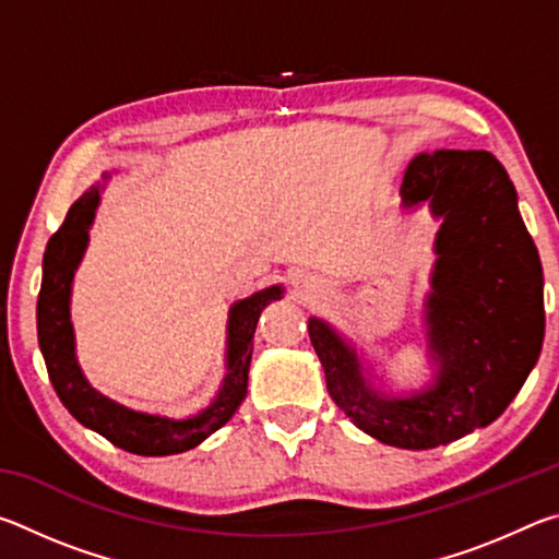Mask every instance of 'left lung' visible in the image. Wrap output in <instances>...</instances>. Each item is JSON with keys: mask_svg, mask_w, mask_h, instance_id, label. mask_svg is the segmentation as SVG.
Masks as SVG:
<instances>
[{"mask_svg": "<svg viewBox=\"0 0 559 559\" xmlns=\"http://www.w3.org/2000/svg\"><path fill=\"white\" fill-rule=\"evenodd\" d=\"M421 204L441 222L424 302L437 367L427 390L377 392L355 347L325 320H308L333 402L372 439L412 451L496 421L525 384L545 337L543 263L506 167L486 150L416 155L404 173L402 206Z\"/></svg>", "mask_w": 559, "mask_h": 559, "instance_id": "obj_1", "label": "left lung"}]
</instances>
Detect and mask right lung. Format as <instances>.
<instances>
[{
  "instance_id": "obj_1",
  "label": "right lung",
  "mask_w": 559,
  "mask_h": 559,
  "mask_svg": "<svg viewBox=\"0 0 559 559\" xmlns=\"http://www.w3.org/2000/svg\"><path fill=\"white\" fill-rule=\"evenodd\" d=\"M108 179V175H103ZM103 185H93L88 192L73 202L44 253V278L36 300V330L39 347L49 370V380L61 404L75 421L106 437L118 449L138 456H173L212 437L231 419L249 386V365L253 353V333L261 310L271 300H281L283 286H269L253 296L236 300L229 308L226 323V374L214 402L200 414L187 419L145 414L128 409L106 394L93 390L75 359L73 325H71V283L83 251L88 246V229L100 204Z\"/></svg>"
}]
</instances>
